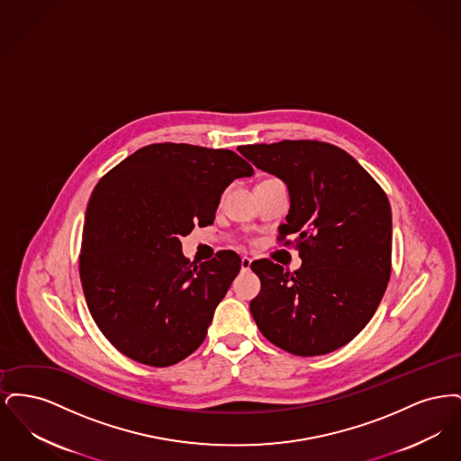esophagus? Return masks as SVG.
I'll list each match as a JSON object with an SVG mask.
<instances>
[{
    "label": "esophagus",
    "mask_w": 461,
    "mask_h": 461,
    "mask_svg": "<svg viewBox=\"0 0 461 461\" xmlns=\"http://www.w3.org/2000/svg\"><path fill=\"white\" fill-rule=\"evenodd\" d=\"M250 264H252L250 258H247V256L241 258V269H243V271H249V269H250Z\"/></svg>",
    "instance_id": "1"
}]
</instances>
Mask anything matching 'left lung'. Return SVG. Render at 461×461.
Returning a JSON list of instances; mask_svg holds the SVG:
<instances>
[{
    "instance_id": "8db88e82",
    "label": "left lung",
    "mask_w": 461,
    "mask_h": 461,
    "mask_svg": "<svg viewBox=\"0 0 461 461\" xmlns=\"http://www.w3.org/2000/svg\"><path fill=\"white\" fill-rule=\"evenodd\" d=\"M290 195L278 240L299 250L290 273L269 259L250 264L261 292L250 312L264 337L295 356L335 351L368 325L391 278L393 212L380 185L346 150L316 140L239 149Z\"/></svg>"
}]
</instances>
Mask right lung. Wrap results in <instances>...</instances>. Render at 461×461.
Segmentation results:
<instances>
[{"label":"right lung","instance_id":"right-lung-1","mask_svg":"<svg viewBox=\"0 0 461 461\" xmlns=\"http://www.w3.org/2000/svg\"><path fill=\"white\" fill-rule=\"evenodd\" d=\"M254 175L240 155L154 143L104 176L86 209L79 276L110 344L149 366H171L203 342L241 267L233 250L190 263L181 237L216 218L221 194Z\"/></svg>","mask_w":461,"mask_h":461}]
</instances>
